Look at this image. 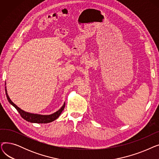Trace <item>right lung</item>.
I'll use <instances>...</instances> for the list:
<instances>
[{
  "label": "right lung",
  "mask_w": 159,
  "mask_h": 159,
  "mask_svg": "<svg viewBox=\"0 0 159 159\" xmlns=\"http://www.w3.org/2000/svg\"><path fill=\"white\" fill-rule=\"evenodd\" d=\"M5 90H6V95L7 97V98L9 102L15 107V109L18 111V112L20 113V116L22 117L26 120L28 122H33V123H39V124H44V123H49L53 122V120H56L58 116H60L61 114L62 111L64 110V107H65V103L64 105L61 107L60 110H58L55 113L49 115H39V114H34V113H30L28 112H26L21 110L20 108H19L17 106L15 105L10 98L9 96L7 95V90H6V87H5Z\"/></svg>",
  "instance_id": "right-lung-1"
}]
</instances>
